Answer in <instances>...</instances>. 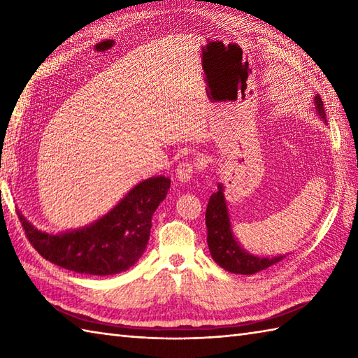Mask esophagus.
I'll return each instance as SVG.
<instances>
[{"label":"esophagus","instance_id":"1","mask_svg":"<svg viewBox=\"0 0 358 358\" xmlns=\"http://www.w3.org/2000/svg\"><path fill=\"white\" fill-rule=\"evenodd\" d=\"M195 171V166L192 162H183L177 166V171H175V175H177V180L180 183H189L192 180V175Z\"/></svg>","mask_w":358,"mask_h":358}]
</instances>
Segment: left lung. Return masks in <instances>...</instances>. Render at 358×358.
Masks as SVG:
<instances>
[{
	"label": "left lung",
	"mask_w": 358,
	"mask_h": 358,
	"mask_svg": "<svg viewBox=\"0 0 358 358\" xmlns=\"http://www.w3.org/2000/svg\"><path fill=\"white\" fill-rule=\"evenodd\" d=\"M314 104L317 115L326 123V112L320 95L314 96ZM206 227L210 255L220 268H223L227 272L252 275V273L268 269L286 258V255H254L240 245L232 229L223 183H218V191L212 194L209 199L206 208Z\"/></svg>",
	"instance_id": "8db88e82"
}]
</instances>
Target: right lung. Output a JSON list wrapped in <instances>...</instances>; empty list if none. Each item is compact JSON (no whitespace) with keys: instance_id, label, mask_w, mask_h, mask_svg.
Wrapping results in <instances>:
<instances>
[{"instance_id":"1","label":"right lung","mask_w":358,"mask_h":358,"mask_svg":"<svg viewBox=\"0 0 358 358\" xmlns=\"http://www.w3.org/2000/svg\"><path fill=\"white\" fill-rule=\"evenodd\" d=\"M169 187L171 178L164 175L143 180L95 222L58 234L38 229L21 210L18 217L30 245L45 260L87 275H115L144 254L152 215Z\"/></svg>"}]
</instances>
